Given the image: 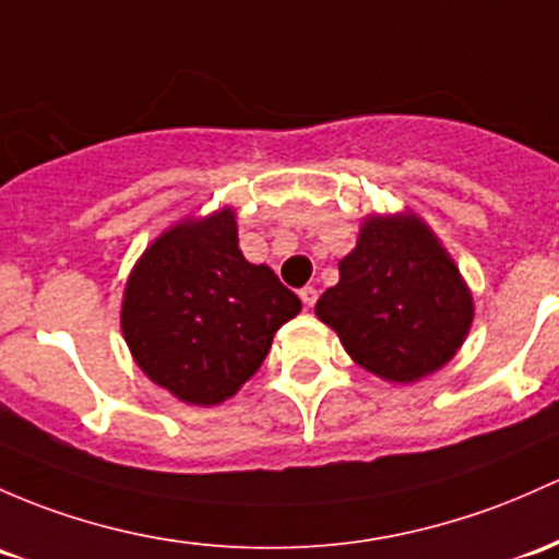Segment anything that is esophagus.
<instances>
[{"label": "esophagus", "mask_w": 559, "mask_h": 559, "mask_svg": "<svg viewBox=\"0 0 559 559\" xmlns=\"http://www.w3.org/2000/svg\"><path fill=\"white\" fill-rule=\"evenodd\" d=\"M299 299L305 302V308H313L316 299H319V292H316L313 286H302V289H299Z\"/></svg>", "instance_id": "1"}]
</instances>
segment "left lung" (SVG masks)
Segmentation results:
<instances>
[{
  "instance_id": "1",
  "label": "left lung",
  "mask_w": 559,
  "mask_h": 559,
  "mask_svg": "<svg viewBox=\"0 0 559 559\" xmlns=\"http://www.w3.org/2000/svg\"><path fill=\"white\" fill-rule=\"evenodd\" d=\"M316 316L337 332L358 367L407 385L457 354L472 329L474 299L420 216L369 214Z\"/></svg>"
}]
</instances>
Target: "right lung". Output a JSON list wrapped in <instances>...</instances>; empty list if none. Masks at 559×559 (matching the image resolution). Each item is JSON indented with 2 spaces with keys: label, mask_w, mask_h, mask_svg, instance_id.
Here are the masks:
<instances>
[{
  "label": "right lung",
  "mask_w": 559,
  "mask_h": 559,
  "mask_svg": "<svg viewBox=\"0 0 559 559\" xmlns=\"http://www.w3.org/2000/svg\"><path fill=\"white\" fill-rule=\"evenodd\" d=\"M302 308L267 264L238 249L235 211L176 222L131 270L120 326L133 361L179 402L211 407L262 367Z\"/></svg>",
  "instance_id": "add662e5"
}]
</instances>
